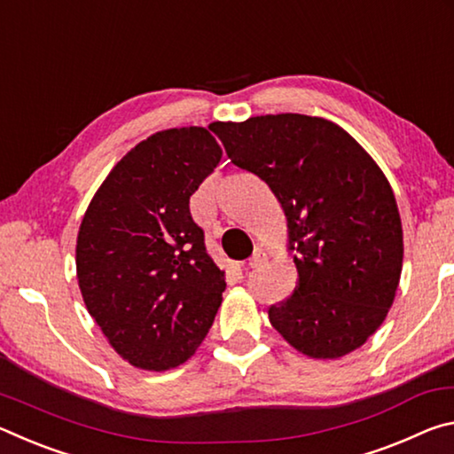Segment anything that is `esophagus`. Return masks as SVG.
<instances>
[{"label": "esophagus", "instance_id": "esophagus-1", "mask_svg": "<svg viewBox=\"0 0 454 454\" xmlns=\"http://www.w3.org/2000/svg\"><path fill=\"white\" fill-rule=\"evenodd\" d=\"M262 262H266V254H264V250H260V248H256L254 250V254L250 256V260L246 264H248V268H258L260 264Z\"/></svg>", "mask_w": 454, "mask_h": 454}]
</instances>
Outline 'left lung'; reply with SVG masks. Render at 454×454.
Wrapping results in <instances>:
<instances>
[{
  "label": "left lung",
  "instance_id": "obj_1",
  "mask_svg": "<svg viewBox=\"0 0 454 454\" xmlns=\"http://www.w3.org/2000/svg\"><path fill=\"white\" fill-rule=\"evenodd\" d=\"M214 132L286 216L298 280L268 309L270 325L310 358L363 347L387 318L403 272L401 214L379 164L347 129L302 114L216 121Z\"/></svg>",
  "mask_w": 454,
  "mask_h": 454
}]
</instances>
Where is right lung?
Masks as SVG:
<instances>
[{
	"label": "right lung",
	"instance_id": "add662e5",
	"mask_svg": "<svg viewBox=\"0 0 454 454\" xmlns=\"http://www.w3.org/2000/svg\"><path fill=\"white\" fill-rule=\"evenodd\" d=\"M220 158L206 128L162 129L112 168L83 214V302L110 347L142 371L186 363L222 304L224 272L190 216V196Z\"/></svg>",
	"mask_w": 454,
	"mask_h": 454
}]
</instances>
